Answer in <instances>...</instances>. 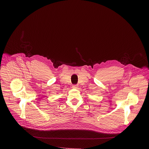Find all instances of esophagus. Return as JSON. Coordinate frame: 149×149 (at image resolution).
<instances>
[{"mask_svg": "<svg viewBox=\"0 0 149 149\" xmlns=\"http://www.w3.org/2000/svg\"><path fill=\"white\" fill-rule=\"evenodd\" d=\"M78 87V85H73V86H72V88H77Z\"/></svg>", "mask_w": 149, "mask_h": 149, "instance_id": "obj_1", "label": "esophagus"}]
</instances>
